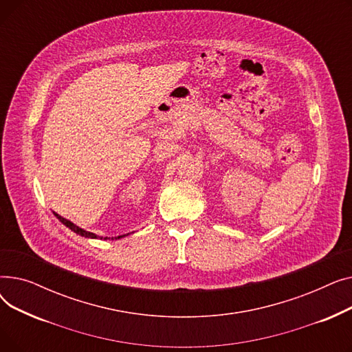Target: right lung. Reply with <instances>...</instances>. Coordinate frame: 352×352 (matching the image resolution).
Segmentation results:
<instances>
[{
  "label": "right lung",
  "instance_id": "right-lung-1",
  "mask_svg": "<svg viewBox=\"0 0 352 352\" xmlns=\"http://www.w3.org/2000/svg\"><path fill=\"white\" fill-rule=\"evenodd\" d=\"M54 215L57 217V218L61 221V223H63L65 227H68L71 231H74V232L78 234V235H81V236H85V238H100V239H102V236H100V235H97V234H94V232H89V231H85V230H82V228L77 227L76 224L71 223V221H68V219H65L64 217L58 215L57 212H54ZM122 236H125V235H118V236H116V239H118V238H122ZM104 239H108V238L105 236ZM111 239H114V238H111Z\"/></svg>",
  "mask_w": 352,
  "mask_h": 352
}]
</instances>
